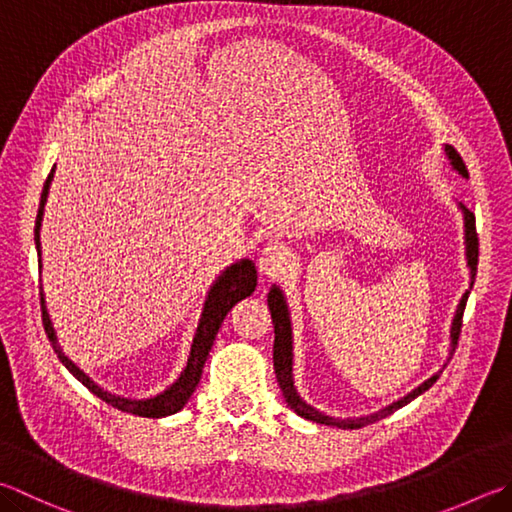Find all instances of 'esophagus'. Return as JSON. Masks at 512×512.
<instances>
[{
	"mask_svg": "<svg viewBox=\"0 0 512 512\" xmlns=\"http://www.w3.org/2000/svg\"><path fill=\"white\" fill-rule=\"evenodd\" d=\"M286 264H288V253H286V248L280 244H268L262 253H259V259H257L259 275H262L264 280H271V277L282 275Z\"/></svg>",
	"mask_w": 512,
	"mask_h": 512,
	"instance_id": "1",
	"label": "esophagus"
}]
</instances>
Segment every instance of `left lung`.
Listing matches in <instances>:
<instances>
[{
    "label": "left lung",
    "mask_w": 512,
    "mask_h": 512,
    "mask_svg": "<svg viewBox=\"0 0 512 512\" xmlns=\"http://www.w3.org/2000/svg\"><path fill=\"white\" fill-rule=\"evenodd\" d=\"M445 152H448L452 165L457 167L459 174L468 176V167L463 163V159L459 156V152L454 150V147H445ZM463 219H466V250H468V266H470V288L475 284V275H477V264H479V237H477V226H475V215H472L470 210L463 208ZM468 295L466 293L461 297V304L457 309V315H454V322H452V353L454 347H457V340L461 336V327H463V311H466V302H468ZM268 309H271V318H273V327H275V342H273V369H275V376H277V383H280L282 394L286 398V403L291 405V410L295 414H300L302 418H309L313 423H322V425H333V427H342V430H358V427H365L369 423H376L380 418L389 416L392 412H396L398 407L407 405L410 401H414L416 396H421L425 389H430L439 374H434L432 378H427L423 385H418L412 394H407L401 401L392 403L385 410H380L371 416H362V418H331L327 414H320L318 410H313L311 405H306L300 396H297L295 387H293V345H291V320H288V309H286V302H284V295L280 293V288H271V293H268Z\"/></svg>",
    "instance_id": "8db88e82"
}]
</instances>
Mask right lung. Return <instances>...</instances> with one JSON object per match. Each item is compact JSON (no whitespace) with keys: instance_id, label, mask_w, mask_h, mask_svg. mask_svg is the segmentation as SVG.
Masks as SVG:
<instances>
[{"instance_id":"1","label":"right lung","mask_w":512,"mask_h":512,"mask_svg":"<svg viewBox=\"0 0 512 512\" xmlns=\"http://www.w3.org/2000/svg\"><path fill=\"white\" fill-rule=\"evenodd\" d=\"M51 179H53V170H51L49 176H46V183H44V190H42V199H40V210H37V219H35L37 255H40V226H42L44 203H46V194H49ZM255 286H257V271H255V264L250 262V259H244V262H239V264H232L228 271H224V275L219 277V280L215 282V286L210 288L206 306H203L199 327H197V333H194V340H192L188 367L183 369V374L179 376V380H176V383L170 389H165L163 394L154 396V398H145V401H132V398H120V396H111L107 392H102V389L94 383V380H89V376L85 374V371H80L67 356H64L62 349L58 347V338H55V331L51 327L49 313H46L44 295L40 293V300H42V322H44L46 338H49L55 353H58V358L62 360V365L67 367L71 374L76 376L80 383L89 389L91 394H96L107 405L116 407V410H120V412L136 414V416H147V418H161V416H170V414H176L179 410H183V405L190 401L192 392L199 385L203 365H206V358H208V353L212 349V342H215V338H217V331L221 327V322H224L228 311L239 300H244V297L253 295Z\"/></svg>"}]
</instances>
